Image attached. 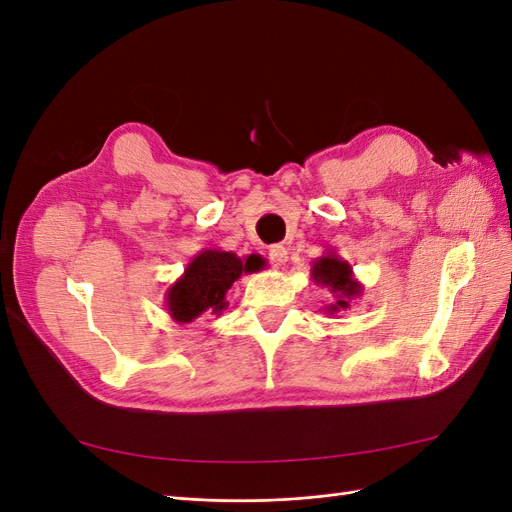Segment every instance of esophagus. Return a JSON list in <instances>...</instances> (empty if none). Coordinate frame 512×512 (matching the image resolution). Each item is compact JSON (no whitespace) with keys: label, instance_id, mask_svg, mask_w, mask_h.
<instances>
[{"label":"esophagus","instance_id":"obj_1","mask_svg":"<svg viewBox=\"0 0 512 512\" xmlns=\"http://www.w3.org/2000/svg\"><path fill=\"white\" fill-rule=\"evenodd\" d=\"M269 258H271L275 267H282V265H286V260H288V250L284 245H271L269 247Z\"/></svg>","mask_w":512,"mask_h":512}]
</instances>
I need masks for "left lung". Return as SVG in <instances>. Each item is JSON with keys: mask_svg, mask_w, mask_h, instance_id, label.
<instances>
[{"mask_svg": "<svg viewBox=\"0 0 512 512\" xmlns=\"http://www.w3.org/2000/svg\"><path fill=\"white\" fill-rule=\"evenodd\" d=\"M309 275H312L314 284L329 288L333 299L327 307H322V312L331 318H337L339 312H346L350 301L363 297V284L354 277L350 262L337 256L335 250H329L324 256L316 258Z\"/></svg>", "mask_w": 512, "mask_h": 512, "instance_id": "left-lung-1", "label": "left lung"}]
</instances>
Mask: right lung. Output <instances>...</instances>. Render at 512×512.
<instances>
[{
	"mask_svg": "<svg viewBox=\"0 0 512 512\" xmlns=\"http://www.w3.org/2000/svg\"><path fill=\"white\" fill-rule=\"evenodd\" d=\"M265 267V258L250 254L239 258L235 252L218 247L200 250L183 275L166 290V312L179 324H188L203 316H222L228 307L226 292L245 273H258Z\"/></svg>",
	"mask_w": 512,
	"mask_h": 512,
	"instance_id": "obj_1",
	"label": "right lung"
}]
</instances>
